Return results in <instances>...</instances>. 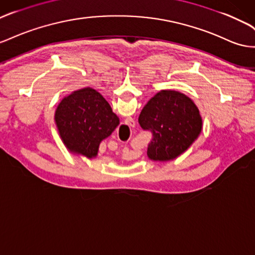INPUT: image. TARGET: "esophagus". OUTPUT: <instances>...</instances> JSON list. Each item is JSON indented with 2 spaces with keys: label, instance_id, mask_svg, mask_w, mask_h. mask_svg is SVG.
Here are the masks:
<instances>
[{
  "label": "esophagus",
  "instance_id": "1",
  "mask_svg": "<svg viewBox=\"0 0 255 255\" xmlns=\"http://www.w3.org/2000/svg\"><path fill=\"white\" fill-rule=\"evenodd\" d=\"M135 126V122L132 118L128 119V121L126 123H123V125L120 127V134H122L125 137L128 136L129 132H130V128H134Z\"/></svg>",
  "mask_w": 255,
  "mask_h": 255
}]
</instances>
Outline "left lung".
<instances>
[{
	"mask_svg": "<svg viewBox=\"0 0 255 255\" xmlns=\"http://www.w3.org/2000/svg\"><path fill=\"white\" fill-rule=\"evenodd\" d=\"M138 122L152 138L147 154L151 160H173L187 150L202 130L198 109L187 95L161 91L142 108Z\"/></svg>",
	"mask_w": 255,
	"mask_h": 255,
	"instance_id": "obj_1",
	"label": "left lung"
}]
</instances>
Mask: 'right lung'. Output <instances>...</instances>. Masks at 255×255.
<instances>
[{
	"label": "right lung",
	"mask_w": 255,
	"mask_h": 255,
	"mask_svg": "<svg viewBox=\"0 0 255 255\" xmlns=\"http://www.w3.org/2000/svg\"><path fill=\"white\" fill-rule=\"evenodd\" d=\"M54 119L66 147L87 157L98 154L101 141L119 125L108 102L92 88L75 91L62 100Z\"/></svg>",
	"instance_id": "obj_1"
}]
</instances>
